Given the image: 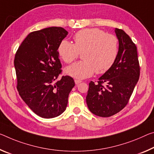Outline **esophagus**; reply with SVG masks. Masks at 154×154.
Returning a JSON list of instances; mask_svg holds the SVG:
<instances>
[{
	"mask_svg": "<svg viewBox=\"0 0 154 154\" xmlns=\"http://www.w3.org/2000/svg\"><path fill=\"white\" fill-rule=\"evenodd\" d=\"M82 81H81V80H79V79H75V84H79L81 83Z\"/></svg>",
	"mask_w": 154,
	"mask_h": 154,
	"instance_id": "obj_1",
	"label": "esophagus"
}]
</instances>
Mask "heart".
<instances>
[{"instance_id":"1","label":"heart","mask_w":154,"mask_h":154,"mask_svg":"<svg viewBox=\"0 0 154 154\" xmlns=\"http://www.w3.org/2000/svg\"><path fill=\"white\" fill-rule=\"evenodd\" d=\"M75 44L64 40L58 46V54L66 63H71L82 53L84 60L65 69L66 74L77 79L92 76L96 71L103 74L115 62L119 53V40L99 29H85L73 37Z\"/></svg>"}]
</instances>
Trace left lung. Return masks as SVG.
<instances>
[{
    "instance_id": "obj_1",
    "label": "left lung",
    "mask_w": 154,
    "mask_h": 154,
    "mask_svg": "<svg viewBox=\"0 0 154 154\" xmlns=\"http://www.w3.org/2000/svg\"><path fill=\"white\" fill-rule=\"evenodd\" d=\"M119 48L113 66L99 78L89 83L86 103L90 111L109 117L122 110L128 103L140 77L137 48L128 34L115 29Z\"/></svg>"
}]
</instances>
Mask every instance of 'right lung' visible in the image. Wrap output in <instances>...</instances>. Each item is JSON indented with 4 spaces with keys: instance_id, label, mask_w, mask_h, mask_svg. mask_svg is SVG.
<instances>
[{
    "instance_id": "obj_1",
    "label": "right lung",
    "mask_w": 154,
    "mask_h": 154,
    "mask_svg": "<svg viewBox=\"0 0 154 154\" xmlns=\"http://www.w3.org/2000/svg\"><path fill=\"white\" fill-rule=\"evenodd\" d=\"M68 31L52 26L26 36L14 58L17 90L31 110L45 119L55 118L65 111L75 82L62 76L58 46Z\"/></svg>"
}]
</instances>
